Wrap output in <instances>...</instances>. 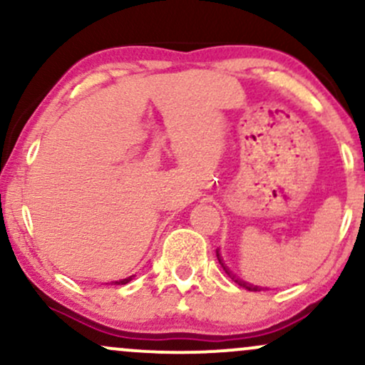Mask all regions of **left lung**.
<instances>
[{"label": "left lung", "mask_w": 365, "mask_h": 365, "mask_svg": "<svg viewBox=\"0 0 365 365\" xmlns=\"http://www.w3.org/2000/svg\"><path fill=\"white\" fill-rule=\"evenodd\" d=\"M216 255H217V261H220V264H221V266H223L225 273H226V274H230V276H232V279H235V283H238V284H240V287H244V288H247V290H250V292H261V290H264V288H261V287H254V284H249V283L242 282V279H238V278H235V276H233L232 273H230V271H228V267H226V266H225V264H223V259H221V255H220V254H217V250H216Z\"/></svg>", "instance_id": "left-lung-1"}]
</instances>
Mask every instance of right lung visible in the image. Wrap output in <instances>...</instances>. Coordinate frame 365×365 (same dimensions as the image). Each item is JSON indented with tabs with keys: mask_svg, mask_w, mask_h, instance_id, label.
I'll use <instances>...</instances> for the list:
<instances>
[{
	"mask_svg": "<svg viewBox=\"0 0 365 365\" xmlns=\"http://www.w3.org/2000/svg\"><path fill=\"white\" fill-rule=\"evenodd\" d=\"M132 278H133V276H128V278L120 279V282H113V283H115V284H127L128 282H132Z\"/></svg>",
	"mask_w": 365,
	"mask_h": 365,
	"instance_id": "1",
	"label": "right lung"
}]
</instances>
